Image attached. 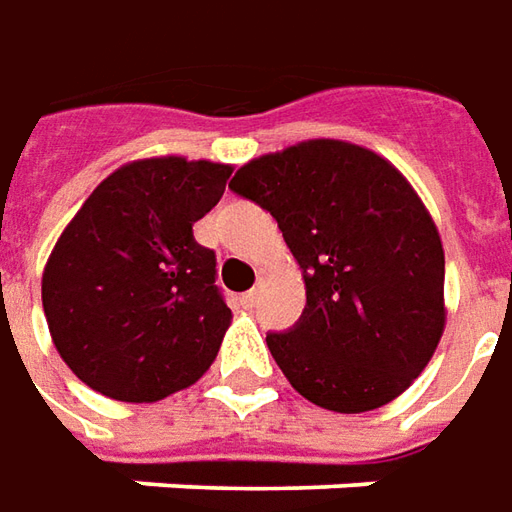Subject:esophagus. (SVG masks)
<instances>
[{
  "instance_id": "1",
  "label": "esophagus",
  "mask_w": 512,
  "mask_h": 512,
  "mask_svg": "<svg viewBox=\"0 0 512 512\" xmlns=\"http://www.w3.org/2000/svg\"><path fill=\"white\" fill-rule=\"evenodd\" d=\"M257 297H260V291H257V289L246 291V294L240 297V306H243V309H255V306H257Z\"/></svg>"
}]
</instances>
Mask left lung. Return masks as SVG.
I'll list each match as a JSON object with an SVG mask.
<instances>
[{"mask_svg": "<svg viewBox=\"0 0 512 512\" xmlns=\"http://www.w3.org/2000/svg\"><path fill=\"white\" fill-rule=\"evenodd\" d=\"M272 215L306 280V309L266 334L297 394L337 414L397 399L445 331V252L414 186L377 152L317 138L229 181Z\"/></svg>", "mask_w": 512, "mask_h": 512, "instance_id": "1", "label": "left lung"}]
</instances>
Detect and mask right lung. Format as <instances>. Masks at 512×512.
<instances>
[{
  "instance_id": "right-lung-1",
  "label": "right lung",
  "mask_w": 512,
  "mask_h": 512,
  "mask_svg": "<svg viewBox=\"0 0 512 512\" xmlns=\"http://www.w3.org/2000/svg\"><path fill=\"white\" fill-rule=\"evenodd\" d=\"M229 164L144 158L115 169L56 240L42 306L56 351L93 391L158 402L209 371L232 311L192 223L221 201Z\"/></svg>"
}]
</instances>
